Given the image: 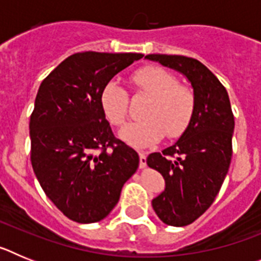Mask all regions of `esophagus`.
Returning a JSON list of instances; mask_svg holds the SVG:
<instances>
[{
	"label": "esophagus",
	"mask_w": 261,
	"mask_h": 261,
	"mask_svg": "<svg viewBox=\"0 0 261 261\" xmlns=\"http://www.w3.org/2000/svg\"><path fill=\"white\" fill-rule=\"evenodd\" d=\"M140 167L141 168H145L146 167V153H144V151H140Z\"/></svg>",
	"instance_id": "1"
}]
</instances>
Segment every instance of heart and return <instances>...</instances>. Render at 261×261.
<instances>
[{
	"label": "heart",
	"mask_w": 261,
	"mask_h": 261,
	"mask_svg": "<svg viewBox=\"0 0 261 261\" xmlns=\"http://www.w3.org/2000/svg\"><path fill=\"white\" fill-rule=\"evenodd\" d=\"M138 94L147 96L142 107L144 119L130 123L121 137L135 146H147L163 136L180 137L190 126L196 111V95L176 75L158 65L138 69L130 75ZM100 106L112 125L123 126L129 116V95L117 82H108L100 94Z\"/></svg>",
	"instance_id": "1"
}]
</instances>
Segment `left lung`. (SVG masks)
Segmentation results:
<instances>
[{"label": "left lung", "mask_w": 261, "mask_h": 261, "mask_svg": "<svg viewBox=\"0 0 261 261\" xmlns=\"http://www.w3.org/2000/svg\"><path fill=\"white\" fill-rule=\"evenodd\" d=\"M146 59L183 73L196 95L195 116L183 136L146 159L166 180L151 201L154 212L166 225L187 226L208 211L229 171L234 114L225 86L199 60L159 53Z\"/></svg>", "instance_id": "left-lung-1"}]
</instances>
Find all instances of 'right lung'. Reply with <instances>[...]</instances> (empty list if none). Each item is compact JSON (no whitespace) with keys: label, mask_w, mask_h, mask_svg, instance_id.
<instances>
[{"label":"right lung","mask_w":261,"mask_h":261,"mask_svg":"<svg viewBox=\"0 0 261 261\" xmlns=\"http://www.w3.org/2000/svg\"><path fill=\"white\" fill-rule=\"evenodd\" d=\"M141 53H74L38 90L30 117L31 165L48 199L64 216L93 223L108 216L140 156L115 137L100 94Z\"/></svg>","instance_id":"obj_1"}]
</instances>
